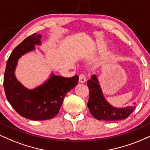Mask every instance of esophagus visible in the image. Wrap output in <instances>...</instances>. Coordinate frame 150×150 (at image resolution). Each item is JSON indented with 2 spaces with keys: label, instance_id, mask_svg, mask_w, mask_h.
<instances>
[{
  "label": "esophagus",
  "instance_id": "obj_1",
  "mask_svg": "<svg viewBox=\"0 0 150 150\" xmlns=\"http://www.w3.org/2000/svg\"><path fill=\"white\" fill-rule=\"evenodd\" d=\"M86 81V77L85 74H81L79 75V82L80 83H83Z\"/></svg>",
  "mask_w": 150,
  "mask_h": 150
}]
</instances>
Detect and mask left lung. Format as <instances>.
<instances>
[{
	"instance_id": "left-lung-1",
	"label": "left lung",
	"mask_w": 150,
	"mask_h": 150,
	"mask_svg": "<svg viewBox=\"0 0 150 150\" xmlns=\"http://www.w3.org/2000/svg\"><path fill=\"white\" fill-rule=\"evenodd\" d=\"M88 86L90 92L88 107L90 113L97 120L106 121L125 120L136 109L135 106L115 108L107 102L95 75L92 76L90 80L88 81Z\"/></svg>"
}]
</instances>
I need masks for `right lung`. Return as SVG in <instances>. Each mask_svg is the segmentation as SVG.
<instances>
[{"mask_svg":"<svg viewBox=\"0 0 150 150\" xmlns=\"http://www.w3.org/2000/svg\"><path fill=\"white\" fill-rule=\"evenodd\" d=\"M41 35L34 33L18 44L7 61L4 74L3 86L7 101L20 115L31 120H50L57 115L64 97L79 81V76L65 78L52 74L44 84L33 90L18 82L14 74L18 60L34 50L35 45L41 44Z\"/></svg>","mask_w":150,"mask_h":150,"instance_id":"right-lung-1","label":"right lung"}]
</instances>
